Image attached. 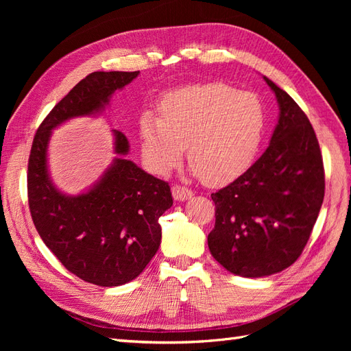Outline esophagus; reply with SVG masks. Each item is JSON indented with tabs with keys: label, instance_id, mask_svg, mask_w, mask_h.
Wrapping results in <instances>:
<instances>
[{
	"label": "esophagus",
	"instance_id": "34e87169",
	"mask_svg": "<svg viewBox=\"0 0 351 351\" xmlns=\"http://www.w3.org/2000/svg\"><path fill=\"white\" fill-rule=\"evenodd\" d=\"M171 192L176 200H187L193 196V192L190 189L184 187V186H180V184H174L171 187Z\"/></svg>",
	"mask_w": 351,
	"mask_h": 351
}]
</instances>
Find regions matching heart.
<instances>
[{"instance_id": "heart-1", "label": "heart", "mask_w": 351, "mask_h": 351, "mask_svg": "<svg viewBox=\"0 0 351 351\" xmlns=\"http://www.w3.org/2000/svg\"><path fill=\"white\" fill-rule=\"evenodd\" d=\"M267 112L252 92L222 82L189 84L164 95L159 115L139 119L143 159L155 174H168L187 146L192 171L208 184H226L252 165L263 139Z\"/></svg>"}]
</instances>
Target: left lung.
Listing matches in <instances>:
<instances>
[{"label":"left lung","mask_w":351,"mask_h":351,"mask_svg":"<svg viewBox=\"0 0 351 351\" xmlns=\"http://www.w3.org/2000/svg\"><path fill=\"white\" fill-rule=\"evenodd\" d=\"M263 79L280 107L269 146L246 173L210 195V254L247 278L277 274L297 261L325 195L322 155L309 119L289 93Z\"/></svg>","instance_id":"left-lung-1"}]
</instances>
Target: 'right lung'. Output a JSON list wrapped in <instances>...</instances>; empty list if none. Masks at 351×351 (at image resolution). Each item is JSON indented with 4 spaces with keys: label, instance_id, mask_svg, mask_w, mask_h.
<instances>
[{
    "label": "right lung",
    "instance_id": "right-lung-1",
    "mask_svg": "<svg viewBox=\"0 0 351 351\" xmlns=\"http://www.w3.org/2000/svg\"><path fill=\"white\" fill-rule=\"evenodd\" d=\"M139 71H95L80 80L40 123L27 165L34 224L47 247L80 280L117 287L134 280L161 244L159 217L173 205L169 186L145 173L129 154L127 137L114 130L111 167L88 192L61 193L48 173L51 132L67 120L104 111L117 89Z\"/></svg>",
    "mask_w": 351,
    "mask_h": 351
}]
</instances>
